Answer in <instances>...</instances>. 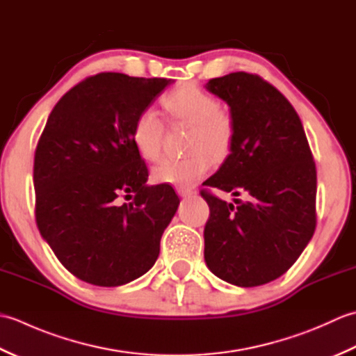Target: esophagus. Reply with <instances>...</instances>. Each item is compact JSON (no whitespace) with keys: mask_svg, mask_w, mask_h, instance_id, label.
I'll list each match as a JSON object with an SVG mask.
<instances>
[{"mask_svg":"<svg viewBox=\"0 0 356 356\" xmlns=\"http://www.w3.org/2000/svg\"><path fill=\"white\" fill-rule=\"evenodd\" d=\"M177 194L180 195V197L186 199V197H191V195H194L195 193L191 190H185V188H177Z\"/></svg>","mask_w":356,"mask_h":356,"instance_id":"34e87169","label":"esophagus"}]
</instances>
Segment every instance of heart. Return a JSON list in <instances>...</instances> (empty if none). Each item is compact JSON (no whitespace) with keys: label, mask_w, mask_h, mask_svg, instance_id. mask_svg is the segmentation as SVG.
Segmentation results:
<instances>
[{"label":"heart","mask_w":356,"mask_h":356,"mask_svg":"<svg viewBox=\"0 0 356 356\" xmlns=\"http://www.w3.org/2000/svg\"><path fill=\"white\" fill-rule=\"evenodd\" d=\"M166 111L176 122L191 125L184 159H163L151 170L157 184L190 188L211 168V158L226 157L234 139L231 119L220 113V102L214 96L193 84L174 90L163 99ZM163 122L154 108H143L134 119L131 139L138 153L147 161H156L161 154Z\"/></svg>","instance_id":"b5f03b06"}]
</instances>
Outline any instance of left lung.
Returning <instances> with one entry per match:
<instances>
[{"instance_id": "1", "label": "left lung", "mask_w": 356, "mask_h": 356, "mask_svg": "<svg viewBox=\"0 0 356 356\" xmlns=\"http://www.w3.org/2000/svg\"><path fill=\"white\" fill-rule=\"evenodd\" d=\"M209 93L228 104L234 139L208 186L240 195L226 203L202 193L209 205L205 261L223 282L240 287L282 277L311 241L316 217V170L303 124L291 102L257 74L211 79Z\"/></svg>"}]
</instances>
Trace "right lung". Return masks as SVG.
I'll return each mask as SVG.
<instances>
[{
  "instance_id": "1",
  "label": "right lung",
  "mask_w": 356,
  "mask_h": 356,
  "mask_svg": "<svg viewBox=\"0 0 356 356\" xmlns=\"http://www.w3.org/2000/svg\"><path fill=\"white\" fill-rule=\"evenodd\" d=\"M172 84L163 78L99 73L51 110L33 165L36 223L74 277L116 287L148 272L179 207L171 186L147 185L131 139L136 116ZM135 199L119 206V195Z\"/></svg>"
}]
</instances>
